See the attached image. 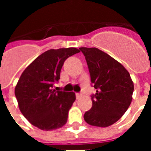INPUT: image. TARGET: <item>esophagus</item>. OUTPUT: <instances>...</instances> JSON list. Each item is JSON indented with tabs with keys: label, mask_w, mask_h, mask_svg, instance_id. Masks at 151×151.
Instances as JSON below:
<instances>
[{
	"label": "esophagus",
	"mask_w": 151,
	"mask_h": 151,
	"mask_svg": "<svg viewBox=\"0 0 151 151\" xmlns=\"http://www.w3.org/2000/svg\"><path fill=\"white\" fill-rule=\"evenodd\" d=\"M76 99H79V98H81L82 97V94H79V93H76Z\"/></svg>",
	"instance_id": "obj_1"
}]
</instances>
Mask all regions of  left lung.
Wrapping results in <instances>:
<instances>
[{
  "label": "left lung",
  "instance_id": "8db88e82",
  "mask_svg": "<svg viewBox=\"0 0 151 151\" xmlns=\"http://www.w3.org/2000/svg\"><path fill=\"white\" fill-rule=\"evenodd\" d=\"M88 66L91 82L96 93L91 96L92 107L85 112L88 124L107 127L122 116L132 100L134 84L120 63L96 47H80Z\"/></svg>",
  "mask_w": 151,
  "mask_h": 151
}]
</instances>
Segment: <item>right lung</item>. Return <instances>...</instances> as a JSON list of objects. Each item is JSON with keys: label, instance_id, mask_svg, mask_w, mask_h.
Listing matches in <instances>:
<instances>
[{"label": "right lung", "instance_id": "obj_1", "mask_svg": "<svg viewBox=\"0 0 151 151\" xmlns=\"http://www.w3.org/2000/svg\"><path fill=\"white\" fill-rule=\"evenodd\" d=\"M79 52L76 47L50 49L38 56L22 73L15 95L21 113L32 125L50 131L66 123L76 94L56 91L53 86L60 79L65 60Z\"/></svg>", "mask_w": 151, "mask_h": 151}]
</instances>
